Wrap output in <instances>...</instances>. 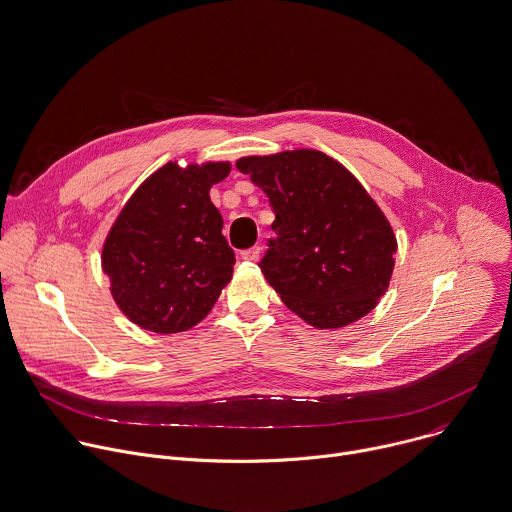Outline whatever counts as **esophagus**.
<instances>
[{
    "label": "esophagus",
    "mask_w": 512,
    "mask_h": 512,
    "mask_svg": "<svg viewBox=\"0 0 512 512\" xmlns=\"http://www.w3.org/2000/svg\"><path fill=\"white\" fill-rule=\"evenodd\" d=\"M241 257H243L245 261H259V257H261V247L255 245V247H251V249H245V251L241 253Z\"/></svg>",
    "instance_id": "esophagus-1"
}]
</instances>
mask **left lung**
I'll return each mask as SVG.
<instances>
[{"label": "left lung", "mask_w": 512, "mask_h": 512, "mask_svg": "<svg viewBox=\"0 0 512 512\" xmlns=\"http://www.w3.org/2000/svg\"><path fill=\"white\" fill-rule=\"evenodd\" d=\"M269 197L275 237L259 267L283 303L317 329L344 327L386 293L394 231L346 166L319 150L237 160Z\"/></svg>", "instance_id": "obj_1"}]
</instances>
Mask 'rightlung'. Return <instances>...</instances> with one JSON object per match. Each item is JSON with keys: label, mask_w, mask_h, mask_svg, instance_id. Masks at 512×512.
Segmentation results:
<instances>
[{"label": "right lung", "mask_w": 512, "mask_h": 512, "mask_svg": "<svg viewBox=\"0 0 512 512\" xmlns=\"http://www.w3.org/2000/svg\"><path fill=\"white\" fill-rule=\"evenodd\" d=\"M229 162H168L150 175L112 225L102 269L122 313L142 329L177 333L197 325L231 281L235 251L209 191Z\"/></svg>", "instance_id": "obj_1"}]
</instances>
